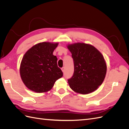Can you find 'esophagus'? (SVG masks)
<instances>
[{
  "instance_id": "34e87169",
  "label": "esophagus",
  "mask_w": 129,
  "mask_h": 129,
  "mask_svg": "<svg viewBox=\"0 0 129 129\" xmlns=\"http://www.w3.org/2000/svg\"><path fill=\"white\" fill-rule=\"evenodd\" d=\"M61 70H62V72H64V67H62V68H61Z\"/></svg>"
}]
</instances>
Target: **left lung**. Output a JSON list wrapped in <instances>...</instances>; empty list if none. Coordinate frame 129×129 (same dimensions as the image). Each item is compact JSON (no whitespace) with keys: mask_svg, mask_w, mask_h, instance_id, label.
<instances>
[{"mask_svg":"<svg viewBox=\"0 0 129 129\" xmlns=\"http://www.w3.org/2000/svg\"><path fill=\"white\" fill-rule=\"evenodd\" d=\"M74 60V72L68 80L70 88L80 94L95 91L102 84L107 63L99 50L91 45L76 42L67 46Z\"/></svg>","mask_w":129,"mask_h":129,"instance_id":"obj_1","label":"left lung"}]
</instances>
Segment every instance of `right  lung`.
Masks as SVG:
<instances>
[{"label": "right lung", "instance_id": "add662e5", "mask_svg": "<svg viewBox=\"0 0 129 129\" xmlns=\"http://www.w3.org/2000/svg\"><path fill=\"white\" fill-rule=\"evenodd\" d=\"M58 42H43L29 49L23 56L20 75L25 86L37 93L49 91L63 73L57 64L53 53Z\"/></svg>", "mask_w": 129, "mask_h": 129}]
</instances>
